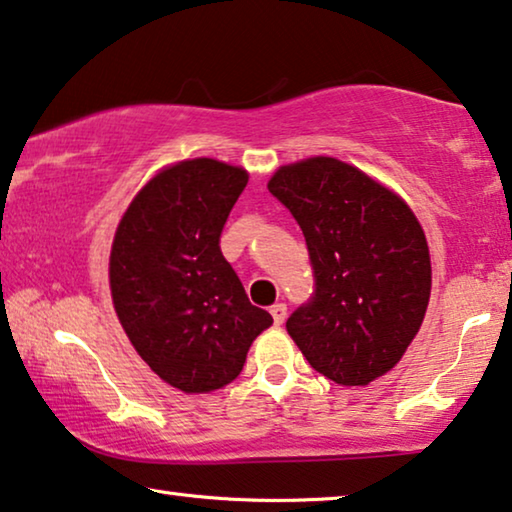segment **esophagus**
Segmentation results:
<instances>
[{
  "label": "esophagus",
  "instance_id": "esophagus-1",
  "mask_svg": "<svg viewBox=\"0 0 512 512\" xmlns=\"http://www.w3.org/2000/svg\"><path fill=\"white\" fill-rule=\"evenodd\" d=\"M271 315H273V322H276V324L280 326V324L287 319V305H285V303L271 305Z\"/></svg>",
  "mask_w": 512,
  "mask_h": 512
}]
</instances>
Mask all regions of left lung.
<instances>
[{"instance_id":"left-lung-1","label":"left lung","mask_w":512,"mask_h":512,"mask_svg":"<svg viewBox=\"0 0 512 512\" xmlns=\"http://www.w3.org/2000/svg\"><path fill=\"white\" fill-rule=\"evenodd\" d=\"M269 190L299 223L315 278L287 333L319 375L370 384L423 324L432 287L423 227L398 195L335 158L280 167Z\"/></svg>"}]
</instances>
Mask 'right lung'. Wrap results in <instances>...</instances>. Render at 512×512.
<instances>
[{
  "label": "right lung",
  "mask_w": 512,
  "mask_h": 512,
  "mask_svg": "<svg viewBox=\"0 0 512 512\" xmlns=\"http://www.w3.org/2000/svg\"><path fill=\"white\" fill-rule=\"evenodd\" d=\"M248 183L213 158L158 172L124 213L110 253L114 310L156 375L209 393L241 375L253 340L273 324L248 301L220 234Z\"/></svg>",
  "instance_id": "add662e5"
}]
</instances>
